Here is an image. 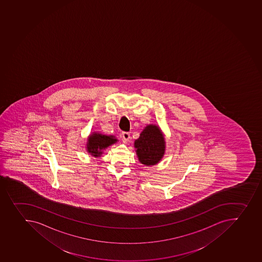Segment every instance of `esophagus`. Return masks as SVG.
I'll return each instance as SVG.
<instances>
[{
  "instance_id": "1",
  "label": "esophagus",
  "mask_w": 262,
  "mask_h": 262,
  "mask_svg": "<svg viewBox=\"0 0 262 262\" xmlns=\"http://www.w3.org/2000/svg\"><path fill=\"white\" fill-rule=\"evenodd\" d=\"M122 136H123V141H128V139H130V133L123 132L122 133Z\"/></svg>"
}]
</instances>
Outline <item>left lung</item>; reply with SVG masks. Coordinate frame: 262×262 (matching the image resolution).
<instances>
[{"mask_svg":"<svg viewBox=\"0 0 262 262\" xmlns=\"http://www.w3.org/2000/svg\"><path fill=\"white\" fill-rule=\"evenodd\" d=\"M165 144L160 128L156 125L147 126L135 142L139 161L145 165L159 163L165 153Z\"/></svg>","mask_w":262,"mask_h":262,"instance_id":"left-lung-1","label":"left lung"}]
</instances>
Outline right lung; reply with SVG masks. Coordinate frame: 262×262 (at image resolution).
I'll list each match as a JSON object with an SVG mask.
<instances>
[{
  "label": "right lung",
  "mask_w": 262,
  "mask_h": 262,
  "mask_svg": "<svg viewBox=\"0 0 262 262\" xmlns=\"http://www.w3.org/2000/svg\"><path fill=\"white\" fill-rule=\"evenodd\" d=\"M116 142L117 139L113 136H107L94 133L88 139V143L86 144L88 152L95 157H99L102 154V149H106Z\"/></svg>",
  "instance_id": "1"
}]
</instances>
